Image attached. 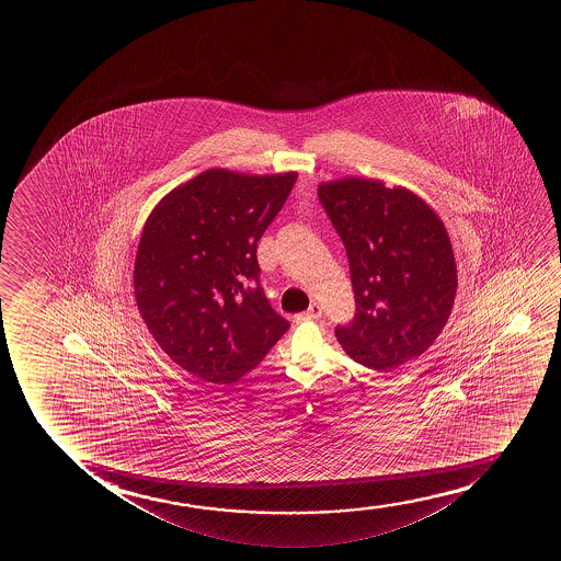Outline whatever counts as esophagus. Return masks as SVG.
Masks as SVG:
<instances>
[{
	"mask_svg": "<svg viewBox=\"0 0 561 561\" xmlns=\"http://www.w3.org/2000/svg\"><path fill=\"white\" fill-rule=\"evenodd\" d=\"M322 316V307L318 305V302H312L310 307H308L307 312L300 316V318H305V320H318Z\"/></svg>",
	"mask_w": 561,
	"mask_h": 561,
	"instance_id": "34e87169",
	"label": "esophagus"
}]
</instances>
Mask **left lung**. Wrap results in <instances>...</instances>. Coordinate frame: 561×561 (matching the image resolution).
<instances>
[{
	"mask_svg": "<svg viewBox=\"0 0 561 561\" xmlns=\"http://www.w3.org/2000/svg\"><path fill=\"white\" fill-rule=\"evenodd\" d=\"M318 197L345 245L356 299L335 337L377 371L414 360L453 312L458 277L445 224L414 193L376 180L322 184Z\"/></svg>",
	"mask_w": 561,
	"mask_h": 561,
	"instance_id": "8db88e82",
	"label": "left lung"
}]
</instances>
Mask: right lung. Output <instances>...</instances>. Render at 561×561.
<instances>
[{"instance_id":"obj_1","label":"right lung","mask_w":561,"mask_h":561,"mask_svg":"<svg viewBox=\"0 0 561 561\" xmlns=\"http://www.w3.org/2000/svg\"><path fill=\"white\" fill-rule=\"evenodd\" d=\"M295 182L297 172L207 170L147 218L134 266L139 314L162 351L208 383L238 381L289 330L261 287L256 247Z\"/></svg>"}]
</instances>
